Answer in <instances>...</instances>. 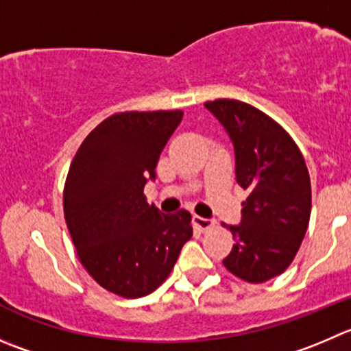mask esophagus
I'll use <instances>...</instances> for the list:
<instances>
[{
  "label": "esophagus",
  "mask_w": 351,
  "mask_h": 351,
  "mask_svg": "<svg viewBox=\"0 0 351 351\" xmlns=\"http://www.w3.org/2000/svg\"><path fill=\"white\" fill-rule=\"evenodd\" d=\"M193 226H195L196 229H199V231H208V229H212L213 226H215V220H213V219H203V217L195 215V217H193Z\"/></svg>",
  "instance_id": "34e87169"
}]
</instances>
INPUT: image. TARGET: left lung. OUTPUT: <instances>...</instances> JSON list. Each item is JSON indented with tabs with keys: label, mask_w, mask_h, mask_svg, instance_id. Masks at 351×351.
I'll use <instances>...</instances> for the list:
<instances>
[{
	"label": "left lung",
	"mask_w": 351,
	"mask_h": 351,
	"mask_svg": "<svg viewBox=\"0 0 351 351\" xmlns=\"http://www.w3.org/2000/svg\"><path fill=\"white\" fill-rule=\"evenodd\" d=\"M228 131L236 155V181L248 198L223 267L246 282L285 272L305 238L312 208L308 169L302 152L274 119L238 99L206 101Z\"/></svg>",
	"instance_id": "1"
}]
</instances>
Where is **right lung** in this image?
Masks as SVG:
<instances>
[{
    "instance_id": "1",
    "label": "right lung",
    "mask_w": 351,
    "mask_h": 351,
    "mask_svg": "<svg viewBox=\"0 0 351 351\" xmlns=\"http://www.w3.org/2000/svg\"><path fill=\"white\" fill-rule=\"evenodd\" d=\"M181 110L122 112L96 125L70 163L63 213L79 260L106 291H155L193 236L191 213L163 215L143 193Z\"/></svg>"
}]
</instances>
